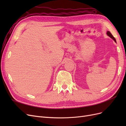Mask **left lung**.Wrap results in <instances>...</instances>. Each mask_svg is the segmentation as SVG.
I'll return each instance as SVG.
<instances>
[{"label":"left lung","instance_id":"8db88e82","mask_svg":"<svg viewBox=\"0 0 126 126\" xmlns=\"http://www.w3.org/2000/svg\"><path fill=\"white\" fill-rule=\"evenodd\" d=\"M107 35H108V36H109L110 38H112V39L116 43V39L115 38V37H114L112 36V34H111V33H110V32L108 31L107 32Z\"/></svg>","mask_w":126,"mask_h":126}]
</instances>
